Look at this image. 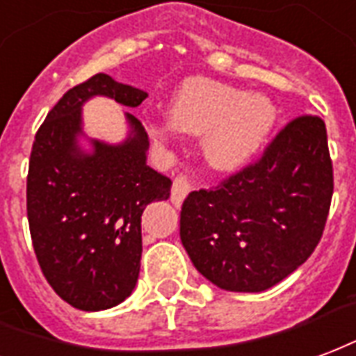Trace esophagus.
Here are the masks:
<instances>
[{
	"mask_svg": "<svg viewBox=\"0 0 356 356\" xmlns=\"http://www.w3.org/2000/svg\"><path fill=\"white\" fill-rule=\"evenodd\" d=\"M189 191H191V176H189V172L176 175L175 181H172V189H170V201L176 207H180L184 203V199L188 197Z\"/></svg>",
	"mask_w": 356,
	"mask_h": 356,
	"instance_id": "34e87169",
	"label": "esophagus"
}]
</instances>
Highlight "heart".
<instances>
[{"label": "heart", "instance_id": "1", "mask_svg": "<svg viewBox=\"0 0 356 356\" xmlns=\"http://www.w3.org/2000/svg\"><path fill=\"white\" fill-rule=\"evenodd\" d=\"M170 118L180 131L204 136V155L214 167L235 170L264 147L277 111L266 96L195 77L172 98ZM153 132L165 136L168 127H155Z\"/></svg>", "mask_w": 356, "mask_h": 356}]
</instances>
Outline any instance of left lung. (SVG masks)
Returning a JSON list of instances; mask_svg holds the SVG:
<instances>
[{
  "label": "left lung",
  "instance_id": "1",
  "mask_svg": "<svg viewBox=\"0 0 356 356\" xmlns=\"http://www.w3.org/2000/svg\"><path fill=\"white\" fill-rule=\"evenodd\" d=\"M334 193L326 124L288 121L261 153L181 204L180 238L197 271L232 292H264L309 258Z\"/></svg>",
  "mask_w": 356,
  "mask_h": 356
}]
</instances>
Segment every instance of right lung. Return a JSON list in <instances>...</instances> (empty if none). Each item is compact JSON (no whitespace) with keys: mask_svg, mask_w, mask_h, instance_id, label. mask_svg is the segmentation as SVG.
<instances>
[{"mask_svg":"<svg viewBox=\"0 0 356 356\" xmlns=\"http://www.w3.org/2000/svg\"><path fill=\"white\" fill-rule=\"evenodd\" d=\"M96 95L129 108L147 98L146 90L108 74L75 85L35 132L26 181L41 271L64 302L81 311L108 309L131 296L142 258V212L168 199L172 184L146 165L147 134L131 113V134L121 146L92 140V153L79 149L81 106Z\"/></svg>","mask_w":356,"mask_h":356,"instance_id":"obj_1","label":"right lung"}]
</instances>
